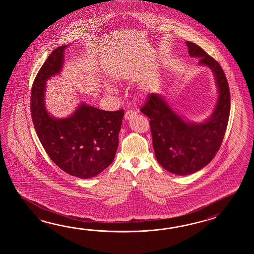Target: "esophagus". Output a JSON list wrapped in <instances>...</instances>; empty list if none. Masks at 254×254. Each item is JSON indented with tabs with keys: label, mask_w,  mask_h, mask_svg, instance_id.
<instances>
[{
	"label": "esophagus",
	"mask_w": 254,
	"mask_h": 254,
	"mask_svg": "<svg viewBox=\"0 0 254 254\" xmlns=\"http://www.w3.org/2000/svg\"><path fill=\"white\" fill-rule=\"evenodd\" d=\"M135 115H136V112H134V111H131V110H129V111H127V112L125 113V119H131V118H133V117H134Z\"/></svg>",
	"instance_id": "34e87169"
}]
</instances>
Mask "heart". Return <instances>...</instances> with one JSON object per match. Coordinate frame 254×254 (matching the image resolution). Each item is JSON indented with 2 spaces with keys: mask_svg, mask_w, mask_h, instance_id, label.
Masks as SVG:
<instances>
[{
  "mask_svg": "<svg viewBox=\"0 0 254 254\" xmlns=\"http://www.w3.org/2000/svg\"><path fill=\"white\" fill-rule=\"evenodd\" d=\"M129 75V71L128 70H121L116 74V79L119 81H125ZM105 92L108 93H114V89L112 86L105 87Z\"/></svg>",
  "mask_w": 254,
  "mask_h": 254,
  "instance_id": "heart-1",
  "label": "heart"
}]
</instances>
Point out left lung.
I'll use <instances>...</instances> for the list:
<instances>
[{
  "label": "left lung",
  "mask_w": 254,
  "mask_h": 254,
  "mask_svg": "<svg viewBox=\"0 0 254 254\" xmlns=\"http://www.w3.org/2000/svg\"><path fill=\"white\" fill-rule=\"evenodd\" d=\"M190 57L211 69L218 99L211 115L201 123L184 118L164 96L151 93L140 112L150 118L152 145L157 162L170 173L189 175L211 162L221 147L231 110L226 76L215 60L195 43L186 42Z\"/></svg>",
  "instance_id": "obj_1"
}]
</instances>
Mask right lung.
I'll return each mask as SVG.
<instances>
[{
    "mask_svg": "<svg viewBox=\"0 0 254 254\" xmlns=\"http://www.w3.org/2000/svg\"><path fill=\"white\" fill-rule=\"evenodd\" d=\"M55 49L43 64L33 82L31 112L39 140L52 161L77 178H92L114 161L125 112H108L81 103L65 118H55L45 105L46 81L60 74L65 49Z\"/></svg>",
    "mask_w": 254,
    "mask_h": 254,
    "instance_id": "add662e5",
    "label": "right lung"
}]
</instances>
